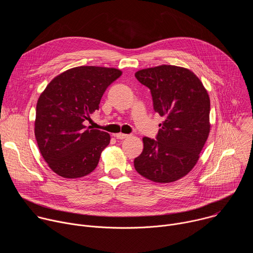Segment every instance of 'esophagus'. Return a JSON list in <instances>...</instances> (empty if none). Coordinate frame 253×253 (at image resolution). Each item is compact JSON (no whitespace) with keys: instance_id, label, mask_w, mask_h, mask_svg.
I'll list each match as a JSON object with an SVG mask.
<instances>
[{"instance_id":"obj_1","label":"esophagus","mask_w":253,"mask_h":253,"mask_svg":"<svg viewBox=\"0 0 253 253\" xmlns=\"http://www.w3.org/2000/svg\"><path fill=\"white\" fill-rule=\"evenodd\" d=\"M115 137H116L117 139H120V140H122V139L128 138V137H129V135H127V134H123V133H117V134L115 135Z\"/></svg>"}]
</instances>
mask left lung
Masks as SVG:
<instances>
[{"instance_id":"obj_1","label":"left lung","mask_w":253,"mask_h":253,"mask_svg":"<svg viewBox=\"0 0 253 253\" xmlns=\"http://www.w3.org/2000/svg\"><path fill=\"white\" fill-rule=\"evenodd\" d=\"M135 77L150 89L154 111L164 120L156 139L143 138L134 167L151 181L174 182L192 170L208 138V93L193 72L178 66L143 69Z\"/></svg>"}]
</instances>
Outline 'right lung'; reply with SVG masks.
<instances>
[{
	"label": "right lung",
	"instance_id": "right-lung-1",
	"mask_svg": "<svg viewBox=\"0 0 253 253\" xmlns=\"http://www.w3.org/2000/svg\"><path fill=\"white\" fill-rule=\"evenodd\" d=\"M121 75L115 68L75 67L55 77L40 95L35 136L43 158L58 175L79 178L97 167L110 135L83 123L99 110L104 92Z\"/></svg>",
	"mask_w": 253,
	"mask_h": 253
}]
</instances>
